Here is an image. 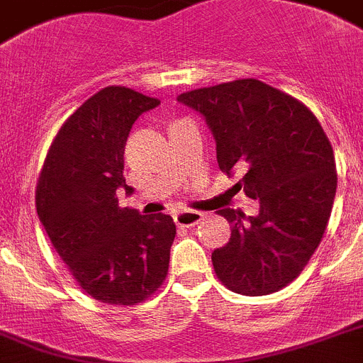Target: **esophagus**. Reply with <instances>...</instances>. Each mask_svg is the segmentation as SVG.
Masks as SVG:
<instances>
[{
	"mask_svg": "<svg viewBox=\"0 0 363 363\" xmlns=\"http://www.w3.org/2000/svg\"><path fill=\"white\" fill-rule=\"evenodd\" d=\"M201 219H203V214H201V212H194V211H184V212H178V214L174 216L176 227H179V228L194 227V225H198Z\"/></svg>",
	"mask_w": 363,
	"mask_h": 363,
	"instance_id": "obj_1",
	"label": "esophagus"
}]
</instances>
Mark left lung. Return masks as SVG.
<instances>
[{"label":"left lung","instance_id":"8db88e82","mask_svg":"<svg viewBox=\"0 0 363 363\" xmlns=\"http://www.w3.org/2000/svg\"><path fill=\"white\" fill-rule=\"evenodd\" d=\"M203 116L219 169L242 174L235 187L259 201L255 216L221 208L230 239L212 252L232 291L259 297L290 284L318 247L333 208V147L317 116L297 99L255 79L182 93Z\"/></svg>","mask_w":363,"mask_h":363}]
</instances>
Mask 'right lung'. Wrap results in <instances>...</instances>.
<instances>
[{
	"label": "right lung",
	"mask_w": 363,
	"mask_h": 363,
	"mask_svg": "<svg viewBox=\"0 0 363 363\" xmlns=\"http://www.w3.org/2000/svg\"><path fill=\"white\" fill-rule=\"evenodd\" d=\"M158 104L124 86L101 89L62 124L39 174V221L79 286L106 304L145 301L169 270L171 216H142L116 198L133 192L124 178L129 131Z\"/></svg>",
	"instance_id": "obj_1"
}]
</instances>
